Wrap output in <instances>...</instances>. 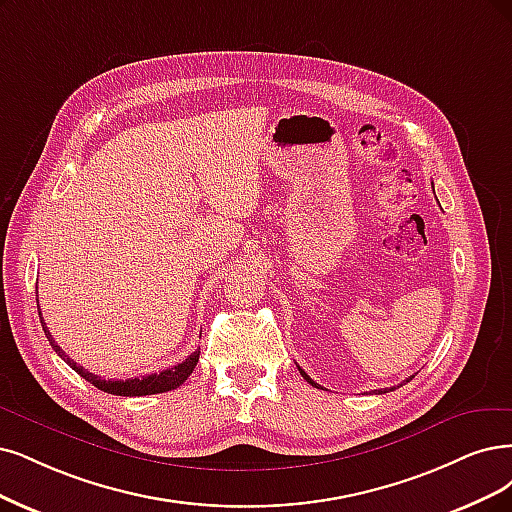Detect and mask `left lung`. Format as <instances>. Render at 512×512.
Instances as JSON below:
<instances>
[{"mask_svg":"<svg viewBox=\"0 0 512 512\" xmlns=\"http://www.w3.org/2000/svg\"><path fill=\"white\" fill-rule=\"evenodd\" d=\"M299 373H301V375H304V380H306V382H308V384H312V386H316V388H320V386H318V384H316V382H314V380H312V377H310V375H308V373H306V371H304V369H299ZM409 380H411V377H409ZM409 380H405V382H409ZM375 392H377V394H382V392H388V390H386V388H384V390H375Z\"/></svg>","mask_w":512,"mask_h":512,"instance_id":"obj_1","label":"left lung"}]
</instances>
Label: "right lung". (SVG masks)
<instances>
[{
    "instance_id": "right-lung-1",
    "label": "right lung",
    "mask_w": 512,
    "mask_h": 512,
    "mask_svg": "<svg viewBox=\"0 0 512 512\" xmlns=\"http://www.w3.org/2000/svg\"><path fill=\"white\" fill-rule=\"evenodd\" d=\"M35 291H37V285H35ZM37 304H40V301H37ZM40 320H42L44 333L48 337L50 346L54 348V352L59 354L75 373L82 375L86 382H90L94 388H99V390H103L107 394H116V396H145V394H160V392L175 390V388H179L187 380L189 375H192V371L196 369L198 358H200V350H196V352L189 354L183 363H179L175 367H168V369H164L160 373H151V375H143V377H132V380H103V377L94 375V373L86 371L82 365L75 363L73 358H69L61 350V346H56L54 337L50 335V331H48V327L44 323L42 312H40Z\"/></svg>"
}]
</instances>
